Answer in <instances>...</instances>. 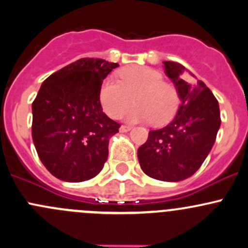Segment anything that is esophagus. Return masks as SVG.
<instances>
[{"instance_id": "34e87169", "label": "esophagus", "mask_w": 248, "mask_h": 248, "mask_svg": "<svg viewBox=\"0 0 248 248\" xmlns=\"http://www.w3.org/2000/svg\"><path fill=\"white\" fill-rule=\"evenodd\" d=\"M131 129H132V127L131 126H126V124H122V126L120 127V132H121V133H126V132L131 131Z\"/></svg>"}]
</instances>
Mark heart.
I'll list each match as a JSON object with an SVG mask.
<instances>
[{"label": "heart", "instance_id": "heart-1", "mask_svg": "<svg viewBox=\"0 0 248 248\" xmlns=\"http://www.w3.org/2000/svg\"><path fill=\"white\" fill-rule=\"evenodd\" d=\"M119 78L107 77L101 85L100 101L107 115L121 116L133 100L138 106L127 111L129 121H152L160 126L176 115L181 104L179 93L173 84L164 80L160 71L131 66L120 71Z\"/></svg>", "mask_w": 248, "mask_h": 248}]
</instances>
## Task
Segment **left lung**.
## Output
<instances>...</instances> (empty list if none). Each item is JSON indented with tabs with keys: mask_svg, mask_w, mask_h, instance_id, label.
Wrapping results in <instances>:
<instances>
[{
	"mask_svg": "<svg viewBox=\"0 0 248 248\" xmlns=\"http://www.w3.org/2000/svg\"><path fill=\"white\" fill-rule=\"evenodd\" d=\"M166 75L179 93L182 104L164 128L150 131L138 150L142 171L151 178L179 182L192 176L209 155L221 124L215 96L202 80L182 77L184 66L164 62Z\"/></svg>",
	"mask_w": 248,
	"mask_h": 248,
	"instance_id": "obj_1",
	"label": "left lung"
}]
</instances>
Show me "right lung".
<instances>
[{
    "mask_svg": "<svg viewBox=\"0 0 248 248\" xmlns=\"http://www.w3.org/2000/svg\"><path fill=\"white\" fill-rule=\"evenodd\" d=\"M119 66L100 58H82L52 74L33 101L32 138L41 163L57 178H93L108 158V142L120 124L103 113L100 89Z\"/></svg>",
    "mask_w": 248,
    "mask_h": 248,
    "instance_id": "obj_1",
    "label": "right lung"
}]
</instances>
